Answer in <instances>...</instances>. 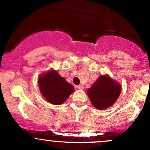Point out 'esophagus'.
<instances>
[{"label": "esophagus", "instance_id": "34e87169", "mask_svg": "<svg viewBox=\"0 0 150 150\" xmlns=\"http://www.w3.org/2000/svg\"><path fill=\"white\" fill-rule=\"evenodd\" d=\"M77 88L79 89H80V90H82V89H84V86L82 85H80L77 86Z\"/></svg>", "mask_w": 150, "mask_h": 150}]
</instances>
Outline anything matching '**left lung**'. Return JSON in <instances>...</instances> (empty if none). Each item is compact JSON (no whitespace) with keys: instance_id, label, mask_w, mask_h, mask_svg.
I'll return each instance as SVG.
<instances>
[{"instance_id":"left-lung-1","label":"left lung","mask_w":150,"mask_h":150,"mask_svg":"<svg viewBox=\"0 0 150 150\" xmlns=\"http://www.w3.org/2000/svg\"><path fill=\"white\" fill-rule=\"evenodd\" d=\"M121 86L108 75H101L87 89V95L94 107L106 109L116 102L119 97Z\"/></svg>"}]
</instances>
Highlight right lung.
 Segmentation results:
<instances>
[{
  "label": "right lung",
  "mask_w": 150,
  "mask_h": 150,
  "mask_svg": "<svg viewBox=\"0 0 150 150\" xmlns=\"http://www.w3.org/2000/svg\"><path fill=\"white\" fill-rule=\"evenodd\" d=\"M40 92L46 101L55 105L64 103L74 92V87L55 70H49L38 77Z\"/></svg>",
  "instance_id": "1"
}]
</instances>
